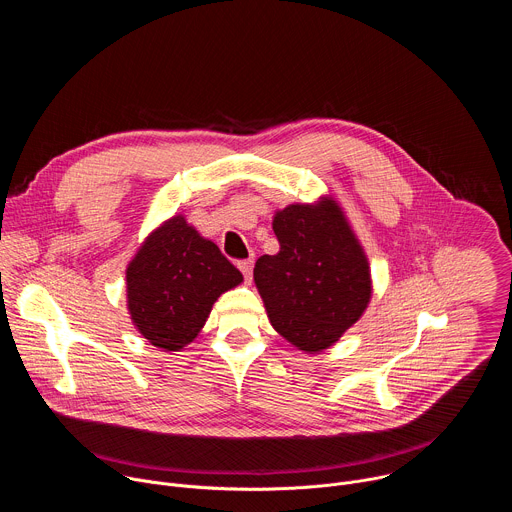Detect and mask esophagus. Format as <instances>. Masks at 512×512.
<instances>
[{
	"mask_svg": "<svg viewBox=\"0 0 512 512\" xmlns=\"http://www.w3.org/2000/svg\"><path fill=\"white\" fill-rule=\"evenodd\" d=\"M239 269L243 271L245 281H247V283H251V279H253V259H245V261H241V263H239Z\"/></svg>",
	"mask_w": 512,
	"mask_h": 512,
	"instance_id": "1",
	"label": "esophagus"
}]
</instances>
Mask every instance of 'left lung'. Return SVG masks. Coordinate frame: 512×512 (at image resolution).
I'll use <instances>...</instances> for the list:
<instances>
[{
  "label": "left lung",
  "mask_w": 512,
  "mask_h": 512,
  "mask_svg": "<svg viewBox=\"0 0 512 512\" xmlns=\"http://www.w3.org/2000/svg\"><path fill=\"white\" fill-rule=\"evenodd\" d=\"M277 255L257 259L253 279L271 326L318 354L360 320L373 296L371 265L332 196L273 214Z\"/></svg>",
  "instance_id": "obj_1"
}]
</instances>
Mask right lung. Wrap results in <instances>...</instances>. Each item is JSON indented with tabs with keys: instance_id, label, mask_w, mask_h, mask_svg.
I'll use <instances>...</instances> for the list:
<instances>
[{
	"instance_id": "add662e5",
	"label": "right lung",
	"mask_w": 512,
	"mask_h": 512,
	"mask_svg": "<svg viewBox=\"0 0 512 512\" xmlns=\"http://www.w3.org/2000/svg\"><path fill=\"white\" fill-rule=\"evenodd\" d=\"M241 281L221 249L174 214L145 237L125 269L127 312L150 344L180 352L200 334L214 302Z\"/></svg>"
}]
</instances>
